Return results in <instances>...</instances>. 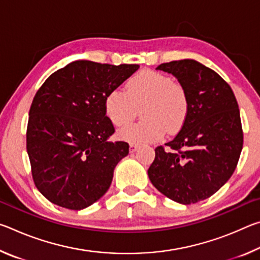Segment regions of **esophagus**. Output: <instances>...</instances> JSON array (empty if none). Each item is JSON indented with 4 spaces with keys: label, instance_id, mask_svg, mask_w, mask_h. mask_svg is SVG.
I'll return each mask as SVG.
<instances>
[{
    "label": "esophagus",
    "instance_id": "obj_1",
    "mask_svg": "<svg viewBox=\"0 0 260 260\" xmlns=\"http://www.w3.org/2000/svg\"><path fill=\"white\" fill-rule=\"evenodd\" d=\"M138 146H136V144H129V152L131 153H133V152H135L136 150H138Z\"/></svg>",
    "mask_w": 260,
    "mask_h": 260
}]
</instances>
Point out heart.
I'll return each instance as SVG.
<instances>
[{"mask_svg": "<svg viewBox=\"0 0 260 260\" xmlns=\"http://www.w3.org/2000/svg\"><path fill=\"white\" fill-rule=\"evenodd\" d=\"M143 120L127 125L117 136L131 144H146L161 139L165 129L175 133L181 128L189 110V95L182 83L167 74L144 70L131 78L125 90L117 88L105 98L104 110L114 126L133 119L136 108Z\"/></svg>", "mask_w": 260, "mask_h": 260, "instance_id": "1", "label": "heart"}]
</instances>
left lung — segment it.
Segmentation results:
<instances>
[{"label":"left lung","mask_w":260,"mask_h":260,"mask_svg":"<svg viewBox=\"0 0 260 260\" xmlns=\"http://www.w3.org/2000/svg\"><path fill=\"white\" fill-rule=\"evenodd\" d=\"M186 87L189 110L177 136L155 149L148 170L151 183L180 204L209 199L236 169L243 147L239 104L231 86L213 70L193 59L162 63Z\"/></svg>","instance_id":"8db88e82"}]
</instances>
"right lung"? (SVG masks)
Instances as JSON below:
<instances>
[{
  "label": "right lung",
  "instance_id": "obj_1",
  "mask_svg": "<svg viewBox=\"0 0 260 260\" xmlns=\"http://www.w3.org/2000/svg\"><path fill=\"white\" fill-rule=\"evenodd\" d=\"M76 60L57 70L35 94L28 113L26 149L35 186L61 208L81 210L99 201L113 171L128 155L105 114L107 95L139 70Z\"/></svg>",
  "mask_w": 260,
  "mask_h": 260
}]
</instances>
